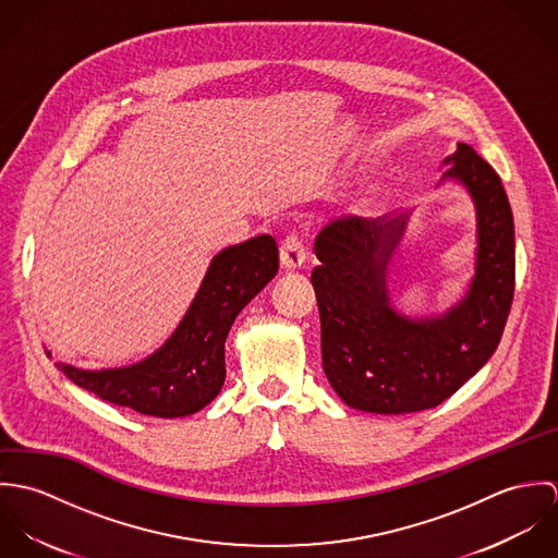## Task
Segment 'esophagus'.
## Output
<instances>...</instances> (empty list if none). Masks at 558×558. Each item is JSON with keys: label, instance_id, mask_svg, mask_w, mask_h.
<instances>
[{"label": "esophagus", "instance_id": "obj_1", "mask_svg": "<svg viewBox=\"0 0 558 558\" xmlns=\"http://www.w3.org/2000/svg\"><path fill=\"white\" fill-rule=\"evenodd\" d=\"M279 259L286 270H296L305 264L307 251H305V244L301 236H296V234L286 236V240L281 242V248H279Z\"/></svg>", "mask_w": 558, "mask_h": 558}]
</instances>
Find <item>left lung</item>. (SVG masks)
<instances>
[{"mask_svg": "<svg viewBox=\"0 0 558 558\" xmlns=\"http://www.w3.org/2000/svg\"><path fill=\"white\" fill-rule=\"evenodd\" d=\"M442 182L469 193L477 219L475 275L442 314L410 318L393 305L389 264L410 213L391 221L345 217L316 239L312 272L322 365L354 410L408 414L451 398L496 352L513 301V215L498 173L469 144L442 160Z\"/></svg>", "mask_w": 558, "mask_h": 558, "instance_id": "obj_1", "label": "left lung"}]
</instances>
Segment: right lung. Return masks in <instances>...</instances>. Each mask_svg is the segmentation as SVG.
I'll return each mask as SVG.
<instances>
[{"label":"right lung","instance_id":"1","mask_svg":"<svg viewBox=\"0 0 558 558\" xmlns=\"http://www.w3.org/2000/svg\"><path fill=\"white\" fill-rule=\"evenodd\" d=\"M277 270L279 251L268 234L228 246L210 259L186 314L153 354L122 367L83 369L64 361H56V367L96 398L140 414H195L221 393L226 339L234 319ZM47 356L53 359L51 350Z\"/></svg>","mask_w":558,"mask_h":558}]
</instances>
